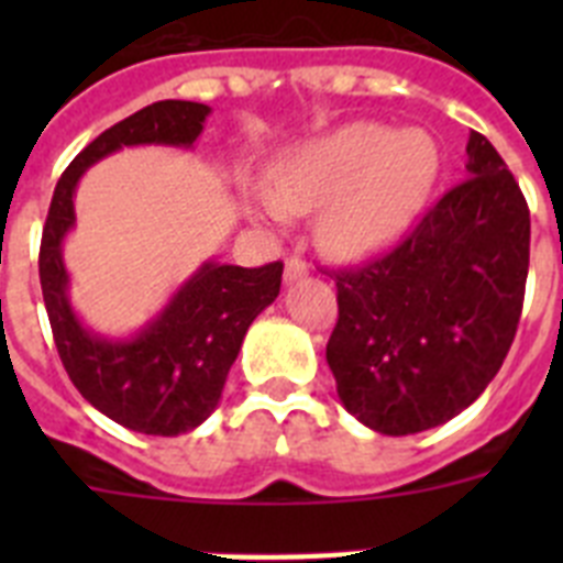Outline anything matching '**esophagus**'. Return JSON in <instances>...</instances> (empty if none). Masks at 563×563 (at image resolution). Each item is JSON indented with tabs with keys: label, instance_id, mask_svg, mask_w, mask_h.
Masks as SVG:
<instances>
[{
	"label": "esophagus",
	"instance_id": "34e87169",
	"mask_svg": "<svg viewBox=\"0 0 563 563\" xmlns=\"http://www.w3.org/2000/svg\"><path fill=\"white\" fill-rule=\"evenodd\" d=\"M307 265L301 262V258H287L285 262V282L287 285H292V282H298V278H305L307 276Z\"/></svg>",
	"mask_w": 563,
	"mask_h": 563
}]
</instances>
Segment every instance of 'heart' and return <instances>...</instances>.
Instances as JSON below:
<instances>
[{
	"mask_svg": "<svg viewBox=\"0 0 563 563\" xmlns=\"http://www.w3.org/2000/svg\"><path fill=\"white\" fill-rule=\"evenodd\" d=\"M437 177L431 134L357 121L285 154L267 188L242 183V206L262 225L318 211L316 242L327 256L369 262L411 231Z\"/></svg>",
	"mask_w": 563,
	"mask_h": 563,
	"instance_id": "1",
	"label": "heart"
}]
</instances>
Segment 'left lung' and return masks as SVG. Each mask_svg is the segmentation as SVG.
I'll return each mask as SVG.
<instances>
[{
	"label": "left lung",
	"mask_w": 563,
	"mask_h": 563,
	"mask_svg": "<svg viewBox=\"0 0 563 563\" xmlns=\"http://www.w3.org/2000/svg\"><path fill=\"white\" fill-rule=\"evenodd\" d=\"M530 211L490 141L467 137L465 180L389 256L335 273L327 343L338 400L386 437L465 411L505 361L525 301Z\"/></svg>",
	"instance_id": "obj_1"
}]
</instances>
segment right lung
<instances>
[{
  "mask_svg": "<svg viewBox=\"0 0 563 563\" xmlns=\"http://www.w3.org/2000/svg\"><path fill=\"white\" fill-rule=\"evenodd\" d=\"M211 107L157 101L89 143L62 174L38 253L44 307L69 380L109 420L137 434L177 437L213 415L247 327L282 287V262L239 267L208 258L163 310L132 335L89 330L69 301L64 239L76 228V188L87 168L126 146L194 148Z\"/></svg>",
  "mask_w": 563,
  "mask_h": 563,
  "instance_id": "1",
  "label": "right lung"
}]
</instances>
